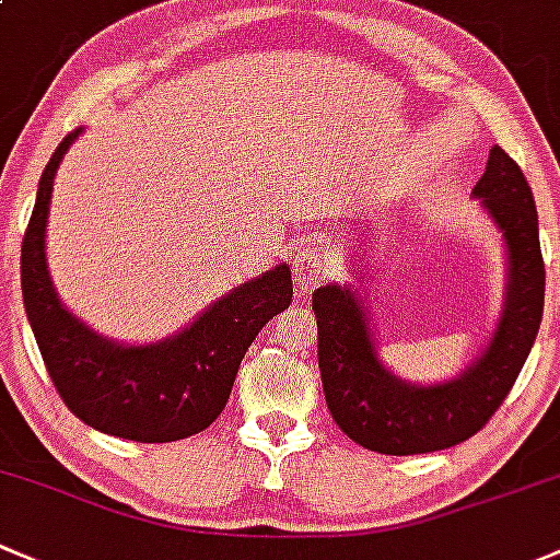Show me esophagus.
Returning a JSON list of instances; mask_svg holds the SVG:
<instances>
[{"label":"esophagus","instance_id":"obj_1","mask_svg":"<svg viewBox=\"0 0 560 560\" xmlns=\"http://www.w3.org/2000/svg\"><path fill=\"white\" fill-rule=\"evenodd\" d=\"M326 275L328 267L323 253L315 250V247L296 253V258H293V278H296V285L302 288V291H310L313 285H318L320 280H326Z\"/></svg>","mask_w":560,"mask_h":560}]
</instances>
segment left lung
Here are the masks:
<instances>
[{
  "mask_svg": "<svg viewBox=\"0 0 560 560\" xmlns=\"http://www.w3.org/2000/svg\"><path fill=\"white\" fill-rule=\"evenodd\" d=\"M506 247V296L486 353L458 377L412 385L383 366L355 288L320 285L318 318L323 394L339 429L361 447L385 455L445 451L475 436L506 399L537 339L545 307V261L532 188L499 145L475 186Z\"/></svg>",
  "mask_w": 560,
  "mask_h": 560,
  "instance_id": "8db88e82",
  "label": "left lung"
}]
</instances>
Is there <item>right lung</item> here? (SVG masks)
Here are the masks:
<instances>
[{
    "instance_id": "add662e5",
    "label": "right lung",
    "mask_w": 560,
    "mask_h": 560,
    "mask_svg": "<svg viewBox=\"0 0 560 560\" xmlns=\"http://www.w3.org/2000/svg\"><path fill=\"white\" fill-rule=\"evenodd\" d=\"M80 131L59 142L39 177L21 245L23 307L56 390L83 423L120 440H186L223 412L253 339L291 304V269L280 264L242 282L159 342L124 345L96 334L56 296L45 258L54 177Z\"/></svg>"
}]
</instances>
